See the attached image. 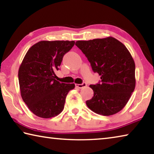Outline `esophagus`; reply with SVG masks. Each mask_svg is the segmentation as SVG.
I'll return each mask as SVG.
<instances>
[{
	"label": "esophagus",
	"mask_w": 154,
	"mask_h": 154,
	"mask_svg": "<svg viewBox=\"0 0 154 154\" xmlns=\"http://www.w3.org/2000/svg\"><path fill=\"white\" fill-rule=\"evenodd\" d=\"M75 86H76L78 88H80V89H81V88L86 87L87 86V83L85 82H83V83H82V84H75Z\"/></svg>",
	"instance_id": "esophagus-1"
}]
</instances>
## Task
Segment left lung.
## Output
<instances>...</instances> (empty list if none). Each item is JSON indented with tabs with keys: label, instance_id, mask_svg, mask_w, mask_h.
I'll return each instance as SVG.
<instances>
[{
	"label": "left lung",
	"instance_id": "1",
	"mask_svg": "<svg viewBox=\"0 0 154 154\" xmlns=\"http://www.w3.org/2000/svg\"><path fill=\"white\" fill-rule=\"evenodd\" d=\"M90 62L101 81L90 85L94 91L87 106L96 113L111 116L126 105L135 88V64L123 43L109 36L75 43Z\"/></svg>",
	"mask_w": 154,
	"mask_h": 154
}]
</instances>
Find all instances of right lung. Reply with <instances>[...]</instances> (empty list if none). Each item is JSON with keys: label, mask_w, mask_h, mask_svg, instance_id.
<instances>
[{"label": "right lung", "mask_w": 154, "mask_h": 154, "mask_svg": "<svg viewBox=\"0 0 154 154\" xmlns=\"http://www.w3.org/2000/svg\"><path fill=\"white\" fill-rule=\"evenodd\" d=\"M74 41H41L28 49L18 71L20 92L28 109L42 118L58 116L64 107L65 99L74 83L55 79L64 54Z\"/></svg>", "instance_id": "obj_1"}]
</instances>
